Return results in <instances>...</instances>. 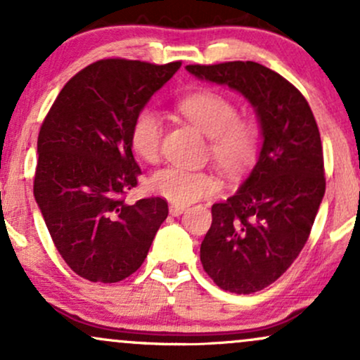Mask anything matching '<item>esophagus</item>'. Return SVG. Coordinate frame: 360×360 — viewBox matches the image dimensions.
Wrapping results in <instances>:
<instances>
[{
    "instance_id": "esophagus-1",
    "label": "esophagus",
    "mask_w": 360,
    "mask_h": 360,
    "mask_svg": "<svg viewBox=\"0 0 360 360\" xmlns=\"http://www.w3.org/2000/svg\"><path fill=\"white\" fill-rule=\"evenodd\" d=\"M186 210V206L183 205H174L172 203L171 206H169V212H171V214H174V217H179L181 213H183Z\"/></svg>"
}]
</instances>
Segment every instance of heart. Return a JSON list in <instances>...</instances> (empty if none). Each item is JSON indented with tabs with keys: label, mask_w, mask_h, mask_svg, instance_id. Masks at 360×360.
Segmentation results:
<instances>
[{
	"label": "heart",
	"mask_w": 360,
	"mask_h": 360,
	"mask_svg": "<svg viewBox=\"0 0 360 360\" xmlns=\"http://www.w3.org/2000/svg\"><path fill=\"white\" fill-rule=\"evenodd\" d=\"M179 111L210 137V154L229 174H240L252 166L260 146V130L250 118L237 117V105L225 94L201 89L179 101ZM162 123L154 111L142 110L130 127V147L135 155L154 164L160 157ZM148 189L174 205H189L218 193L220 181L212 172L164 167L148 179Z\"/></svg>",
	"instance_id": "heart-1"
}]
</instances>
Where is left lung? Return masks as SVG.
Wrapping results in <instances>:
<instances>
[{"label":"left lung","instance_id":"left-lung-1","mask_svg":"<svg viewBox=\"0 0 360 360\" xmlns=\"http://www.w3.org/2000/svg\"><path fill=\"white\" fill-rule=\"evenodd\" d=\"M186 69L238 91L257 111V164L233 196L212 206L200 249L218 288L250 295L279 279L308 240L325 194L320 131L303 94L266 65L233 60Z\"/></svg>","mask_w":360,"mask_h":360}]
</instances>
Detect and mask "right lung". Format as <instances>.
Here are the masks:
<instances>
[{"label": "right lung", "instance_id": "obj_1", "mask_svg": "<svg viewBox=\"0 0 360 360\" xmlns=\"http://www.w3.org/2000/svg\"><path fill=\"white\" fill-rule=\"evenodd\" d=\"M181 60L101 59L68 81L37 142L34 196L60 257L91 283H118L146 260L167 218L164 198L128 205L142 174L130 127Z\"/></svg>", "mask_w": 360, "mask_h": 360}]
</instances>
